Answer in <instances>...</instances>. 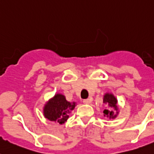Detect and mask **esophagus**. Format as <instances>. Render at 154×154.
Here are the masks:
<instances>
[{
    "mask_svg": "<svg viewBox=\"0 0 154 154\" xmlns=\"http://www.w3.org/2000/svg\"><path fill=\"white\" fill-rule=\"evenodd\" d=\"M83 103H84V104H90V103H91V100H89V99H86V100H84Z\"/></svg>",
    "mask_w": 154,
    "mask_h": 154,
    "instance_id": "34e87169",
    "label": "esophagus"
}]
</instances>
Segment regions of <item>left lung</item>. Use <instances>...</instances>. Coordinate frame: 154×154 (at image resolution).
<instances>
[{
	"instance_id": "1",
	"label": "left lung",
	"mask_w": 154,
	"mask_h": 154,
	"mask_svg": "<svg viewBox=\"0 0 154 154\" xmlns=\"http://www.w3.org/2000/svg\"><path fill=\"white\" fill-rule=\"evenodd\" d=\"M103 103L107 104L108 107L103 111L104 116L109 119H115L119 113V107L118 106V100L114 95L111 93H106L103 96Z\"/></svg>"
}]
</instances>
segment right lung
Segmentation results:
<instances>
[{
    "instance_id": "add662e5",
    "label": "right lung",
    "mask_w": 154,
    "mask_h": 154,
    "mask_svg": "<svg viewBox=\"0 0 154 154\" xmlns=\"http://www.w3.org/2000/svg\"><path fill=\"white\" fill-rule=\"evenodd\" d=\"M76 105L75 102L67 101L61 93H56L43 106V116L51 122L62 125L67 122Z\"/></svg>"
}]
</instances>
